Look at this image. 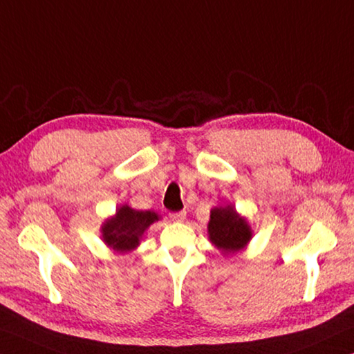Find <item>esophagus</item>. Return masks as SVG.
I'll return each instance as SVG.
<instances>
[{
  "mask_svg": "<svg viewBox=\"0 0 354 354\" xmlns=\"http://www.w3.org/2000/svg\"><path fill=\"white\" fill-rule=\"evenodd\" d=\"M185 211H179V212H171L170 214V218L173 220V221H184L185 220Z\"/></svg>",
  "mask_w": 354,
  "mask_h": 354,
  "instance_id": "1",
  "label": "esophagus"
}]
</instances>
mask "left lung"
<instances>
[{"instance_id": "8db88e82", "label": "left lung", "mask_w": 354, "mask_h": 354, "mask_svg": "<svg viewBox=\"0 0 354 354\" xmlns=\"http://www.w3.org/2000/svg\"><path fill=\"white\" fill-rule=\"evenodd\" d=\"M207 234L215 247L223 254H234L242 251L253 237L247 220L236 212L231 205L211 209V220Z\"/></svg>"}]
</instances>
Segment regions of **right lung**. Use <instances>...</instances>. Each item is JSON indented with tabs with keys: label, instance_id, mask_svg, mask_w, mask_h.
<instances>
[{
	"label": "right lung",
	"instance_id": "right-lung-1",
	"mask_svg": "<svg viewBox=\"0 0 354 354\" xmlns=\"http://www.w3.org/2000/svg\"><path fill=\"white\" fill-rule=\"evenodd\" d=\"M158 220L159 215L153 211H136L123 205L113 217L104 221L101 234L104 243L115 253H129L139 247L143 232Z\"/></svg>",
	"mask_w": 354,
	"mask_h": 354
}]
</instances>
